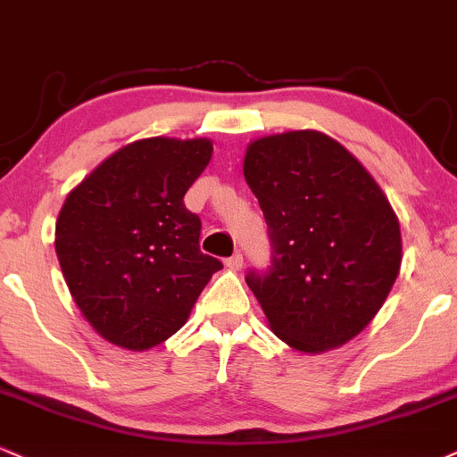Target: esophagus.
<instances>
[{
  "label": "esophagus",
  "mask_w": 457,
  "mask_h": 457,
  "mask_svg": "<svg viewBox=\"0 0 457 457\" xmlns=\"http://www.w3.org/2000/svg\"><path fill=\"white\" fill-rule=\"evenodd\" d=\"M227 267H228V270H233V271H239L241 267H244V256H241L239 252H235L233 256H228V259H227Z\"/></svg>",
  "instance_id": "1"
}]
</instances>
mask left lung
Segmentation results:
<instances>
[{
	"mask_svg": "<svg viewBox=\"0 0 457 457\" xmlns=\"http://www.w3.org/2000/svg\"><path fill=\"white\" fill-rule=\"evenodd\" d=\"M244 177L271 241V267L245 282L271 331L303 353L346 345L400 271V222L387 196L355 155L316 130L252 141Z\"/></svg>",
	"mask_w": 457,
	"mask_h": 457,
	"instance_id": "obj_1",
	"label": "left lung"
}]
</instances>
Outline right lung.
<instances>
[{
	"instance_id": "1",
	"label": "right lung",
	"mask_w": 457,
	"mask_h": 457,
	"mask_svg": "<svg viewBox=\"0 0 457 457\" xmlns=\"http://www.w3.org/2000/svg\"><path fill=\"white\" fill-rule=\"evenodd\" d=\"M209 138L154 137L117 149L66 196L55 252L74 303L98 334L147 351L179 331L222 262L203 254L187 187Z\"/></svg>"
}]
</instances>
